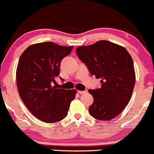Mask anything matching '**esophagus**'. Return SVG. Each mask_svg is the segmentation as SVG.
<instances>
[{"label":"esophagus","instance_id":"34e87169","mask_svg":"<svg viewBox=\"0 0 154 154\" xmlns=\"http://www.w3.org/2000/svg\"><path fill=\"white\" fill-rule=\"evenodd\" d=\"M77 93H78L79 94H85L86 91H77Z\"/></svg>","mask_w":154,"mask_h":154}]
</instances>
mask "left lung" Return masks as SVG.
Segmentation results:
<instances>
[{
	"instance_id": "left-lung-1",
	"label": "left lung",
	"mask_w": 154,
	"mask_h": 154,
	"mask_svg": "<svg viewBox=\"0 0 154 154\" xmlns=\"http://www.w3.org/2000/svg\"><path fill=\"white\" fill-rule=\"evenodd\" d=\"M78 58L91 75L101 79V87L88 92L94 97L89 107L92 117L112 120L124 110L134 90L135 72L132 58L124 47L102 40L76 49Z\"/></svg>"
}]
</instances>
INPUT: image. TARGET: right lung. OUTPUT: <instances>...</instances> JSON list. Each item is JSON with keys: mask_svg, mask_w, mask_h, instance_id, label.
I'll return each mask as SVG.
<instances>
[{"mask_svg": "<svg viewBox=\"0 0 154 154\" xmlns=\"http://www.w3.org/2000/svg\"><path fill=\"white\" fill-rule=\"evenodd\" d=\"M72 49L73 46L42 42L30 45L20 58L16 74L20 96L30 112L44 122L63 119L75 98V90L52 86L60 74L61 60Z\"/></svg>", "mask_w": 154, "mask_h": 154, "instance_id": "1", "label": "right lung"}]
</instances>
